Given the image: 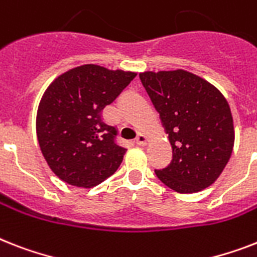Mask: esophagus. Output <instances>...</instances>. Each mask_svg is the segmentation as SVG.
<instances>
[{"label": "esophagus", "instance_id": "obj_1", "mask_svg": "<svg viewBox=\"0 0 257 257\" xmlns=\"http://www.w3.org/2000/svg\"><path fill=\"white\" fill-rule=\"evenodd\" d=\"M136 143H137V145H140V147H145L148 143V137L144 133H139L137 135V139H136Z\"/></svg>", "mask_w": 257, "mask_h": 257}]
</instances>
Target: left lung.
Listing matches in <instances>:
<instances>
[{
  "mask_svg": "<svg viewBox=\"0 0 257 257\" xmlns=\"http://www.w3.org/2000/svg\"><path fill=\"white\" fill-rule=\"evenodd\" d=\"M169 141L172 162L154 170L162 183L181 194L201 191L215 182L230 160L233 122L224 96L187 71L140 74Z\"/></svg>",
  "mask_w": 257,
  "mask_h": 257,
  "instance_id": "8db88e82",
  "label": "left lung"
}]
</instances>
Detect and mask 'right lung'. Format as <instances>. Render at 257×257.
Here are the masks:
<instances>
[{"label": "right lung", "instance_id": "add662e5", "mask_svg": "<svg viewBox=\"0 0 257 257\" xmlns=\"http://www.w3.org/2000/svg\"><path fill=\"white\" fill-rule=\"evenodd\" d=\"M136 78L135 72L85 64L50 84L37 114V136L50 169L62 181L92 187L112 176L124 157L117 128L103 109Z\"/></svg>", "mask_w": 257, "mask_h": 257}]
</instances>
